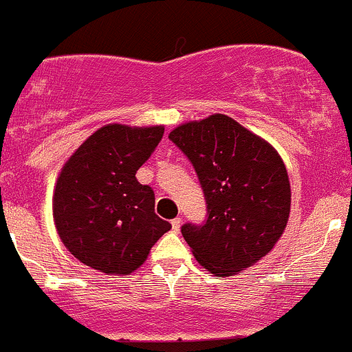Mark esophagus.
Instances as JSON below:
<instances>
[{"instance_id": "esophagus-1", "label": "esophagus", "mask_w": 352, "mask_h": 352, "mask_svg": "<svg viewBox=\"0 0 352 352\" xmlns=\"http://www.w3.org/2000/svg\"><path fill=\"white\" fill-rule=\"evenodd\" d=\"M180 226H182V218H173L172 219V230L173 232H179L180 230Z\"/></svg>"}]
</instances>
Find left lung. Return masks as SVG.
Segmentation results:
<instances>
[{
    "mask_svg": "<svg viewBox=\"0 0 352 352\" xmlns=\"http://www.w3.org/2000/svg\"><path fill=\"white\" fill-rule=\"evenodd\" d=\"M168 138L204 192V223L182 226L196 261L219 278L261 261L289 218V179L278 151L223 113L182 124Z\"/></svg>",
    "mask_w": 352,
    "mask_h": 352,
    "instance_id": "8db88e82",
    "label": "left lung"
}]
</instances>
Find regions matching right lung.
Segmentation results:
<instances>
[{
	"label": "right lung",
	"mask_w": 352,
	"mask_h": 352,
	"mask_svg": "<svg viewBox=\"0 0 352 352\" xmlns=\"http://www.w3.org/2000/svg\"><path fill=\"white\" fill-rule=\"evenodd\" d=\"M165 127L109 124L91 134L63 166L52 212L67 250L105 274H131L172 228L155 214V192L136 172Z\"/></svg>",
	"instance_id": "right-lung-1"
}]
</instances>
